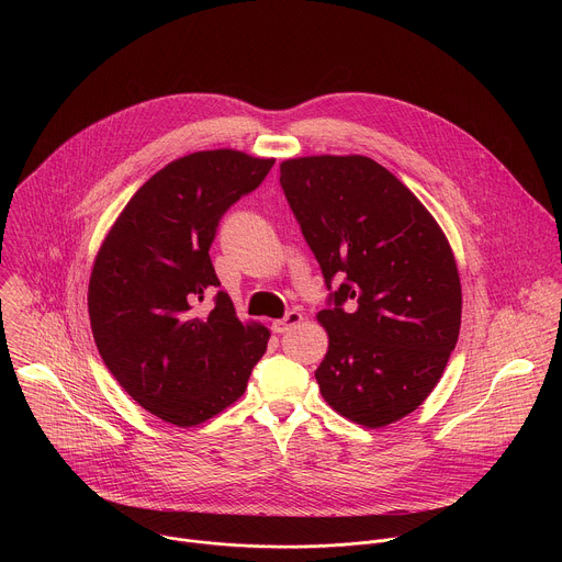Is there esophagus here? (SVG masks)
<instances>
[{
	"instance_id": "obj_1",
	"label": "esophagus",
	"mask_w": 562,
	"mask_h": 562,
	"mask_svg": "<svg viewBox=\"0 0 562 562\" xmlns=\"http://www.w3.org/2000/svg\"><path fill=\"white\" fill-rule=\"evenodd\" d=\"M300 323H302V313H300V311H289L284 317L273 319L271 329H273V334H286L289 329H293V327L300 325Z\"/></svg>"
}]
</instances>
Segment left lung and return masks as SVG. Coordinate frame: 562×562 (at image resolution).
<instances>
[{"label":"left lung","instance_id":"left-lung-1","mask_svg":"<svg viewBox=\"0 0 562 562\" xmlns=\"http://www.w3.org/2000/svg\"><path fill=\"white\" fill-rule=\"evenodd\" d=\"M280 184L327 289L315 369L340 416L378 429L416 412L460 334L462 291L447 237L423 202L364 155L284 159Z\"/></svg>","mask_w":562,"mask_h":562}]
</instances>
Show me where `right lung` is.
<instances>
[{
  "mask_svg": "<svg viewBox=\"0 0 562 562\" xmlns=\"http://www.w3.org/2000/svg\"><path fill=\"white\" fill-rule=\"evenodd\" d=\"M276 159L217 148L184 155L128 200L98 251L89 315L98 351L139 407L195 427L245 393L269 329L243 325L209 249L220 217L256 191Z\"/></svg>",
  "mask_w": 562,
  "mask_h": 562,
  "instance_id": "obj_1",
  "label": "right lung"
}]
</instances>
